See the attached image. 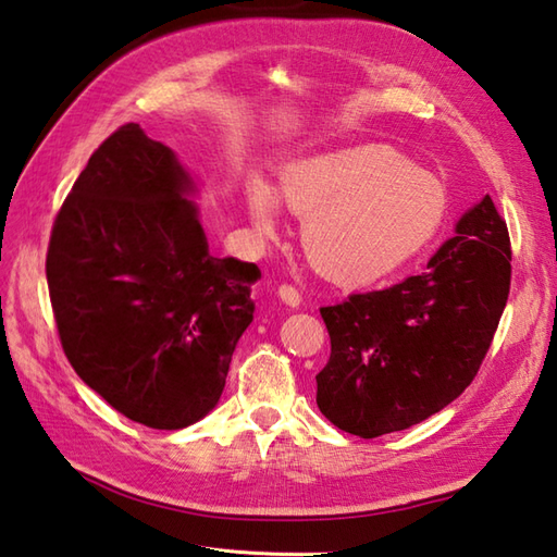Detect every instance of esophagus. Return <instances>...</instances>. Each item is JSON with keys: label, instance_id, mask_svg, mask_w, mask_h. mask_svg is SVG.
<instances>
[{"label": "esophagus", "instance_id": "obj_1", "mask_svg": "<svg viewBox=\"0 0 557 557\" xmlns=\"http://www.w3.org/2000/svg\"><path fill=\"white\" fill-rule=\"evenodd\" d=\"M278 298L286 302L288 307H300V302H302L300 290L295 288V286H290V283H283V286L278 288Z\"/></svg>", "mask_w": 557, "mask_h": 557}]
</instances>
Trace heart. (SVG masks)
<instances>
[{"label":"heart","mask_w":557,"mask_h":557,"mask_svg":"<svg viewBox=\"0 0 557 557\" xmlns=\"http://www.w3.org/2000/svg\"><path fill=\"white\" fill-rule=\"evenodd\" d=\"M281 197L305 219L302 247L312 267L345 286L395 274L434 240L448 214L446 183L379 145L293 164ZM247 212L262 236L276 231L278 200L267 183H250Z\"/></svg>","instance_id":"heart-1"}]
</instances>
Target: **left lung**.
I'll use <instances>...</instances> for the list:
<instances>
[{"label": "left lung", "mask_w": 557, "mask_h": 557, "mask_svg": "<svg viewBox=\"0 0 557 557\" xmlns=\"http://www.w3.org/2000/svg\"><path fill=\"white\" fill-rule=\"evenodd\" d=\"M426 271L321 307L331 357L317 405L331 424L376 438L424 422L474 381L510 293L508 224L486 195Z\"/></svg>", "instance_id": "1"}]
</instances>
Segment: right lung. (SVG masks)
Segmentation results:
<instances>
[{"label": "right lung", "mask_w": 557, "mask_h": 557, "mask_svg": "<svg viewBox=\"0 0 557 557\" xmlns=\"http://www.w3.org/2000/svg\"><path fill=\"white\" fill-rule=\"evenodd\" d=\"M190 193L176 154L126 123L88 159L47 247L71 367L116 412L164 431L214 410L262 276L212 257Z\"/></svg>", "instance_id": "1"}]
</instances>
